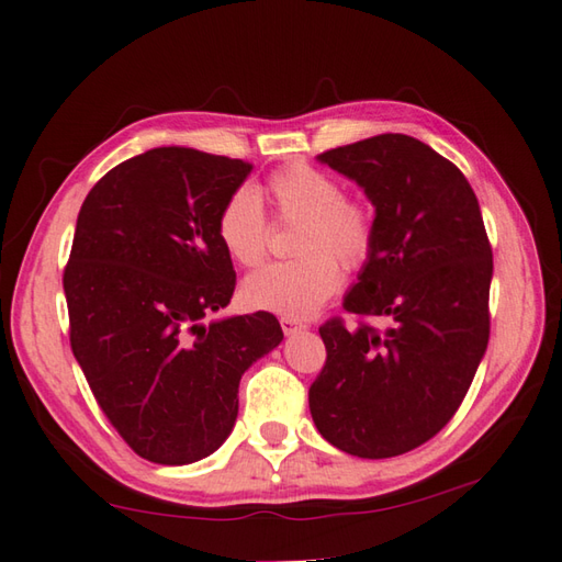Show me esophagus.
<instances>
[{
    "label": "esophagus",
    "instance_id": "34e87169",
    "mask_svg": "<svg viewBox=\"0 0 562 562\" xmlns=\"http://www.w3.org/2000/svg\"><path fill=\"white\" fill-rule=\"evenodd\" d=\"M280 326H282V330H284V336H292V333L306 328L300 318H290V316H282V318H280Z\"/></svg>",
    "mask_w": 562,
    "mask_h": 562
}]
</instances>
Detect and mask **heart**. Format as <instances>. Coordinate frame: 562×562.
Masks as SVG:
<instances>
[{
  "label": "heart",
  "mask_w": 562,
  "mask_h": 562,
  "mask_svg": "<svg viewBox=\"0 0 562 562\" xmlns=\"http://www.w3.org/2000/svg\"><path fill=\"white\" fill-rule=\"evenodd\" d=\"M266 193L280 220L300 222L292 238L296 258L250 272L241 296L258 312L306 318L340 288L338 261L345 270L367 262L374 246V214L364 202L342 198L336 178L308 164H292L272 173ZM217 236L238 266H256L266 256L268 220L254 188L241 186L226 198Z\"/></svg>",
  "instance_id": "1"
}]
</instances>
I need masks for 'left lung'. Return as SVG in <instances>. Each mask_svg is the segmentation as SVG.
<instances>
[{
	"instance_id": "left-lung-1",
	"label": "left lung",
	"mask_w": 562,
	"mask_h": 562,
	"mask_svg": "<svg viewBox=\"0 0 562 562\" xmlns=\"http://www.w3.org/2000/svg\"><path fill=\"white\" fill-rule=\"evenodd\" d=\"M316 159L374 207L372 254L342 308L389 316L391 326H321L328 357L308 408L340 451L398 457L451 420L487 348L493 250L479 198L457 166L408 135H376Z\"/></svg>"
}]
</instances>
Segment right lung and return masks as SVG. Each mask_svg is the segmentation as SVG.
<instances>
[{
	"label": "right lung",
	"mask_w": 562,
	"mask_h": 562,
	"mask_svg": "<svg viewBox=\"0 0 562 562\" xmlns=\"http://www.w3.org/2000/svg\"><path fill=\"white\" fill-rule=\"evenodd\" d=\"M254 166L157 147L91 188L65 268L69 342L101 411L142 459L186 465L232 435L238 381L282 342L268 312L224 316L236 272L220 210Z\"/></svg>",
	"instance_id": "obj_1"
}]
</instances>
